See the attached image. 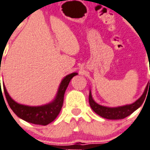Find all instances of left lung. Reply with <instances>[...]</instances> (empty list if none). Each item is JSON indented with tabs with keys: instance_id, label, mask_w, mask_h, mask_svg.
Returning <instances> with one entry per match:
<instances>
[{
	"instance_id": "left-lung-1",
	"label": "left lung",
	"mask_w": 150,
	"mask_h": 150,
	"mask_svg": "<svg viewBox=\"0 0 150 150\" xmlns=\"http://www.w3.org/2000/svg\"><path fill=\"white\" fill-rule=\"evenodd\" d=\"M148 88H150V80L149 86V84L146 86V88L144 90V93L142 94V96L138 100H136L132 104L126 105L119 106V107H106V106H103V105L97 104V102H95L93 99L91 91H90L89 97H88L89 105L91 108L93 109V111L98 115H100L102 118L107 119H122L127 117L131 114H132L135 110H137V109L142 105L144 99H145V96L147 94Z\"/></svg>"
}]
</instances>
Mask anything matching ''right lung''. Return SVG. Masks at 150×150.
I'll use <instances>...</instances> for the list:
<instances>
[{
	"label": "right lung",
	"instance_id": "right-lung-1",
	"mask_svg": "<svg viewBox=\"0 0 150 150\" xmlns=\"http://www.w3.org/2000/svg\"><path fill=\"white\" fill-rule=\"evenodd\" d=\"M76 75H78V74L75 72V73H71L70 75H67L61 82L55 99L49 104L40 105V106H29V105L18 104L9 97L4 83H3V89H4V93H5L6 100H7L9 107L11 108V110L18 117H19L20 119H23L27 122H31V123L45 126L51 122H53V120L57 118L58 114L60 113L61 109L63 105L65 92L67 88V86L71 81V79ZM1 93L2 91L1 88Z\"/></svg>",
	"mask_w": 150,
	"mask_h": 150
}]
</instances>
